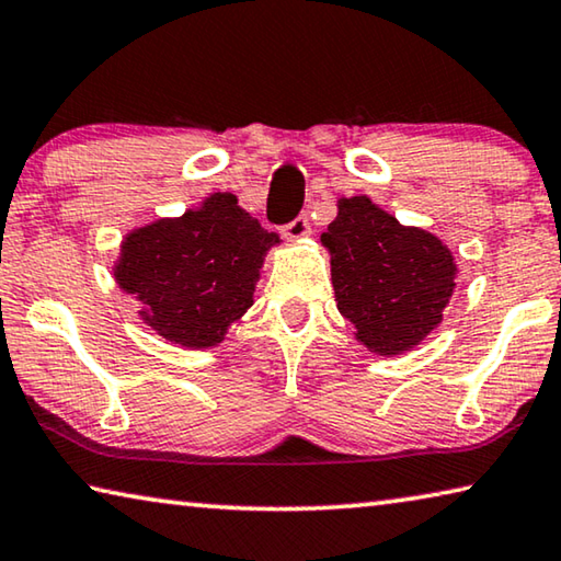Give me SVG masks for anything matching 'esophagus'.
I'll return each instance as SVG.
<instances>
[{"instance_id": "1", "label": "esophagus", "mask_w": 561, "mask_h": 561, "mask_svg": "<svg viewBox=\"0 0 561 561\" xmlns=\"http://www.w3.org/2000/svg\"><path fill=\"white\" fill-rule=\"evenodd\" d=\"M311 232V225L307 220V215H299L294 217V220L289 225H284L282 234L287 237V240H301V237H307Z\"/></svg>"}]
</instances>
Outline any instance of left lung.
Listing matches in <instances>:
<instances>
[{
    "instance_id": "left-lung-1",
    "label": "left lung",
    "mask_w": 561,
    "mask_h": 561,
    "mask_svg": "<svg viewBox=\"0 0 561 561\" xmlns=\"http://www.w3.org/2000/svg\"><path fill=\"white\" fill-rule=\"evenodd\" d=\"M321 242L331 252L336 307L376 354L413 348L440 324L455 262L438 237L403 227L368 197H351Z\"/></svg>"
}]
</instances>
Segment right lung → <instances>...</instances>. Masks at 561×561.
<instances>
[{"instance_id":"right-lung-1","label":"right lung","mask_w":561,"mask_h":561,"mask_svg":"<svg viewBox=\"0 0 561 561\" xmlns=\"http://www.w3.org/2000/svg\"><path fill=\"white\" fill-rule=\"evenodd\" d=\"M279 242L230 193L201 210L158 220L123 242L116 279L144 301V319L180 346L220 344L227 327L252 307L264 252Z\"/></svg>"}]
</instances>
